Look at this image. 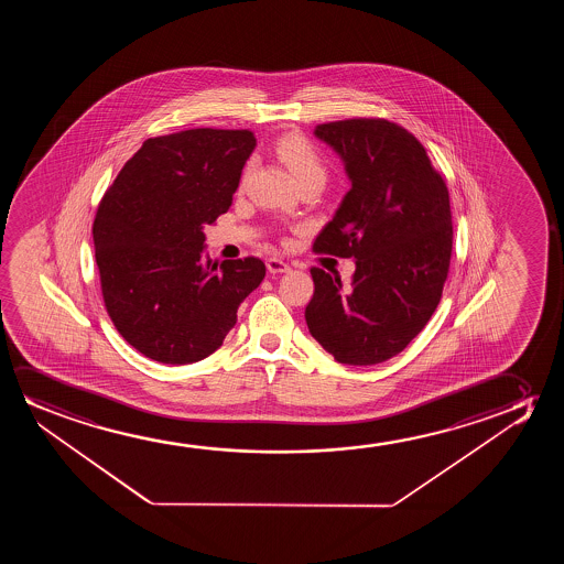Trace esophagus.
<instances>
[{
  "label": "esophagus",
  "instance_id": "esophagus-1",
  "mask_svg": "<svg viewBox=\"0 0 564 564\" xmlns=\"http://www.w3.org/2000/svg\"><path fill=\"white\" fill-rule=\"evenodd\" d=\"M291 270V265L289 263L283 262V260H279V258H270L268 260V271L270 273H286V271Z\"/></svg>",
  "mask_w": 564,
  "mask_h": 564
}]
</instances>
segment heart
I'll return each instance as SVG.
<instances>
[{"label": "heart", "mask_w": 564, "mask_h": 564, "mask_svg": "<svg viewBox=\"0 0 564 564\" xmlns=\"http://www.w3.org/2000/svg\"><path fill=\"white\" fill-rule=\"evenodd\" d=\"M275 150L299 185L306 181L325 183L327 167L322 155L317 154L316 148L312 147L308 140L302 139L299 134H289L279 140Z\"/></svg>", "instance_id": "1"}]
</instances>
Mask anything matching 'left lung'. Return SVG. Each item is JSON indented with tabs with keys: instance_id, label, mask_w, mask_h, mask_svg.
Returning <instances> with one entry per match:
<instances>
[{
	"instance_id": "1",
	"label": "left lung",
	"mask_w": 564,
	"mask_h": 564,
	"mask_svg": "<svg viewBox=\"0 0 564 564\" xmlns=\"http://www.w3.org/2000/svg\"><path fill=\"white\" fill-rule=\"evenodd\" d=\"M314 134L350 181L314 250L355 258L356 270L347 285L337 271L310 270V335L337 362H386L440 304L453 250L447 186L416 137L386 119L317 124Z\"/></svg>"
}]
</instances>
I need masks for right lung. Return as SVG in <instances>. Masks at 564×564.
Instances as JSON below:
<instances>
[{"label": "right lung", "mask_w": 564, "mask_h": 564, "mask_svg": "<svg viewBox=\"0 0 564 564\" xmlns=\"http://www.w3.org/2000/svg\"><path fill=\"white\" fill-rule=\"evenodd\" d=\"M254 148L250 131L148 139L101 198L93 235L104 302L121 337L155 362L216 352L265 278L252 256L217 265L204 254V225L231 206Z\"/></svg>", "instance_id": "obj_1"}]
</instances>
